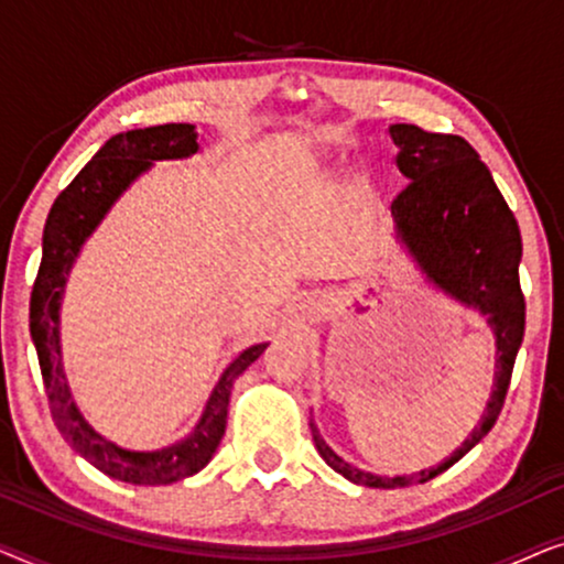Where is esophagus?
Instances as JSON below:
<instances>
[{
	"instance_id": "obj_1",
	"label": "esophagus",
	"mask_w": 564,
	"mask_h": 564,
	"mask_svg": "<svg viewBox=\"0 0 564 564\" xmlns=\"http://www.w3.org/2000/svg\"><path fill=\"white\" fill-rule=\"evenodd\" d=\"M323 305H326V295H323V292H300L295 297L297 311L307 315L323 311Z\"/></svg>"
}]
</instances>
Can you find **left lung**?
<instances>
[{
	"mask_svg": "<svg viewBox=\"0 0 564 564\" xmlns=\"http://www.w3.org/2000/svg\"><path fill=\"white\" fill-rule=\"evenodd\" d=\"M390 138L398 145L395 164L408 180V187L390 205L395 238L436 290L482 315L496 336V377L480 426L452 457L413 475H375L349 465L311 421L315 449L330 469L354 485L382 490L434 480L488 436L503 408L527 326L519 282L521 230L490 169L459 135L426 133L419 126L395 122Z\"/></svg>",
	"mask_w": 564,
	"mask_h": 564,
	"instance_id": "obj_1",
	"label": "left lung"
}]
</instances>
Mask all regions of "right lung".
Listing matches in <instances>:
<instances>
[{"label":"right lung","mask_w":564,"mask_h":564,"mask_svg":"<svg viewBox=\"0 0 564 564\" xmlns=\"http://www.w3.org/2000/svg\"><path fill=\"white\" fill-rule=\"evenodd\" d=\"M197 151V130L189 122H169V126L138 128L112 135L56 197L43 228V259L30 295V336L41 361L53 421L66 442L99 473L130 485H169L197 475L213 459L226 434L228 400L236 377L243 375L246 367L253 365L269 346L267 341L253 344L238 354L213 388L195 429L180 442L153 452L126 449L105 438L84 419L72 398L64 372V351H61V303H64L68 274L84 243L122 197V192L149 172L153 161L189 159Z\"/></svg>","instance_id":"1"}]
</instances>
